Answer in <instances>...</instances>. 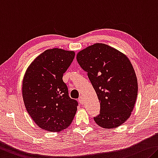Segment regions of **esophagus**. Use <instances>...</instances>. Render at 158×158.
I'll return each instance as SVG.
<instances>
[{"label":"esophagus","instance_id":"1","mask_svg":"<svg viewBox=\"0 0 158 158\" xmlns=\"http://www.w3.org/2000/svg\"><path fill=\"white\" fill-rule=\"evenodd\" d=\"M78 101H79L80 104H83L84 103V99H83V97H82V96H80L79 98Z\"/></svg>","mask_w":158,"mask_h":158}]
</instances>
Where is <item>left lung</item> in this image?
<instances>
[{
  "instance_id": "1",
  "label": "left lung",
  "mask_w": 158,
  "mask_h": 158,
  "mask_svg": "<svg viewBox=\"0 0 158 158\" xmlns=\"http://www.w3.org/2000/svg\"><path fill=\"white\" fill-rule=\"evenodd\" d=\"M77 60L88 74L101 105L95 122L108 129L124 123L138 94L136 75L128 57L108 45L96 43L80 51Z\"/></svg>"
}]
</instances>
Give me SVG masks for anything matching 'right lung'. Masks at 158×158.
<instances>
[{"mask_svg":"<svg viewBox=\"0 0 158 158\" xmlns=\"http://www.w3.org/2000/svg\"><path fill=\"white\" fill-rule=\"evenodd\" d=\"M74 51L55 48L34 60L24 75L22 97L24 106L37 126L59 132L71 124L78 102L70 98L63 74L73 61Z\"/></svg>","mask_w":158,"mask_h":158,"instance_id":"1","label":"right lung"}]
</instances>
